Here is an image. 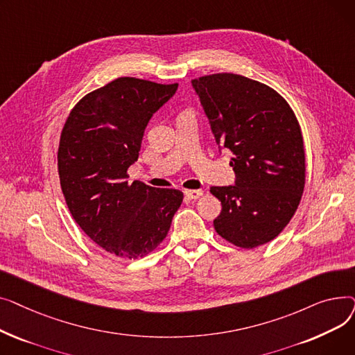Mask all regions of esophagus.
<instances>
[{
	"mask_svg": "<svg viewBox=\"0 0 355 355\" xmlns=\"http://www.w3.org/2000/svg\"><path fill=\"white\" fill-rule=\"evenodd\" d=\"M202 190H185L184 191V196L187 197L189 200H197L198 197H201L202 196Z\"/></svg>",
	"mask_w": 355,
	"mask_h": 355,
	"instance_id": "34e87169",
	"label": "esophagus"
}]
</instances>
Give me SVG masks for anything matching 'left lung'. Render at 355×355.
Listing matches in <instances>:
<instances>
[{"mask_svg":"<svg viewBox=\"0 0 355 355\" xmlns=\"http://www.w3.org/2000/svg\"><path fill=\"white\" fill-rule=\"evenodd\" d=\"M191 85L218 151L233 155L234 184L210 189L221 201L214 229L239 248L265 245L285 229L304 193L300 123L277 92L240 74H211Z\"/></svg>","mask_w":355,"mask_h":355,"instance_id":"left-lung-1","label":"left lung"}]
</instances>
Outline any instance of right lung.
I'll return each instance as SVG.
<instances>
[{
    "mask_svg": "<svg viewBox=\"0 0 355 355\" xmlns=\"http://www.w3.org/2000/svg\"><path fill=\"white\" fill-rule=\"evenodd\" d=\"M178 85L119 78L73 107L59 145V175L79 227L106 252L138 259L165 239L182 193L128 181L145 128Z\"/></svg>",
    "mask_w": 355,
    "mask_h": 355,
    "instance_id": "1",
    "label": "right lung"
}]
</instances>
